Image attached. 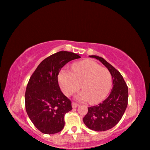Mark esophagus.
<instances>
[{
  "instance_id": "esophagus-1",
  "label": "esophagus",
  "mask_w": 150,
  "mask_h": 150,
  "mask_svg": "<svg viewBox=\"0 0 150 150\" xmlns=\"http://www.w3.org/2000/svg\"><path fill=\"white\" fill-rule=\"evenodd\" d=\"M79 105L77 104V103H72V107L73 108H77V106H78Z\"/></svg>"
}]
</instances>
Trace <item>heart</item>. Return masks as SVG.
<instances>
[{"instance_id": "b5f03b06", "label": "heart", "mask_w": 150, "mask_h": 150, "mask_svg": "<svg viewBox=\"0 0 150 150\" xmlns=\"http://www.w3.org/2000/svg\"><path fill=\"white\" fill-rule=\"evenodd\" d=\"M59 82L63 92L68 96L81 88L79 100L88 99L91 103H98L107 96L112 85V77L106 68L94 61L86 59L73 64L72 70L64 68L59 74Z\"/></svg>"}]
</instances>
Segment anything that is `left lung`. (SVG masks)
I'll return each mask as SVG.
<instances>
[{"label":"left lung","mask_w":150,"mask_h":150,"mask_svg":"<svg viewBox=\"0 0 150 150\" xmlns=\"http://www.w3.org/2000/svg\"><path fill=\"white\" fill-rule=\"evenodd\" d=\"M90 57L98 59L109 70L112 77L113 87L105 100L97 105L88 108V112L83 118V122L93 131H105L118 124L125 112L129 98L128 86L120 72L103 58Z\"/></svg>","instance_id":"1"}]
</instances>
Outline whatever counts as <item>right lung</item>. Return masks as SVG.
<instances>
[{
	"instance_id": "obj_1",
	"label": "right lung",
	"mask_w": 150,
	"mask_h": 150,
	"mask_svg": "<svg viewBox=\"0 0 150 150\" xmlns=\"http://www.w3.org/2000/svg\"><path fill=\"white\" fill-rule=\"evenodd\" d=\"M80 58L73 52H57L45 59L30 76L25 93V107L30 121L40 132L54 134L64 129V116L72 105L61 91L58 75L67 63Z\"/></svg>"
}]
</instances>
